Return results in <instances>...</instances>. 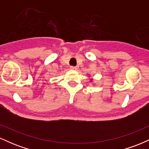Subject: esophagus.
Listing matches in <instances>:
<instances>
[{"label": "esophagus", "instance_id": "esophagus-1", "mask_svg": "<svg viewBox=\"0 0 149 149\" xmlns=\"http://www.w3.org/2000/svg\"><path fill=\"white\" fill-rule=\"evenodd\" d=\"M70 69H71V70H76L77 68L76 66H71V67H70Z\"/></svg>", "mask_w": 149, "mask_h": 149}]
</instances>
